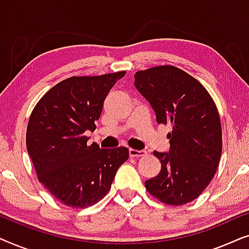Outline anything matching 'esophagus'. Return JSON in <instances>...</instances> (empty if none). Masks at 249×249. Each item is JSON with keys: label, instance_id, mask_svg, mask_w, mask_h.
<instances>
[{"label": "esophagus", "instance_id": "1", "mask_svg": "<svg viewBox=\"0 0 249 249\" xmlns=\"http://www.w3.org/2000/svg\"><path fill=\"white\" fill-rule=\"evenodd\" d=\"M129 155L131 158H142V156L146 155V151H137V149L130 148L129 149Z\"/></svg>", "mask_w": 249, "mask_h": 249}]
</instances>
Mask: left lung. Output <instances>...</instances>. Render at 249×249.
I'll return each instance as SVG.
<instances>
[{
	"label": "left lung",
	"mask_w": 249,
	"mask_h": 249,
	"mask_svg": "<svg viewBox=\"0 0 249 249\" xmlns=\"http://www.w3.org/2000/svg\"><path fill=\"white\" fill-rule=\"evenodd\" d=\"M135 86L149 102L158 124H171L169 152H153L161 171L145 181L147 192L169 205L196 199L215 175L222 153V129L205 87L173 66L137 71Z\"/></svg>",
	"instance_id": "obj_1"
}]
</instances>
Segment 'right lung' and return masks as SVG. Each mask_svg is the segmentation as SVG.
I'll list each match as a JSON object with an SVG mask.
<instances>
[{"instance_id":"right-lung-1","label":"right lung","mask_w":249,"mask_h":249,"mask_svg":"<svg viewBox=\"0 0 249 249\" xmlns=\"http://www.w3.org/2000/svg\"><path fill=\"white\" fill-rule=\"evenodd\" d=\"M125 71L70 77L56 84L30 114L27 151L39 182L64 205L85 209L108 193L127 147L101 149L87 144V130L96 129L108 91Z\"/></svg>"}]
</instances>
